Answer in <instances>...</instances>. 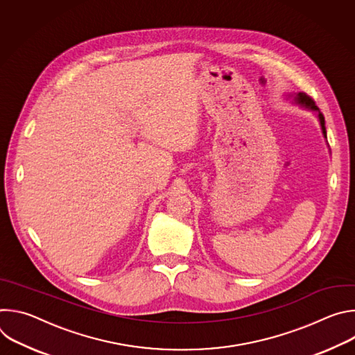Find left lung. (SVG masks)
<instances>
[{"label": "left lung", "mask_w": 355, "mask_h": 355, "mask_svg": "<svg viewBox=\"0 0 355 355\" xmlns=\"http://www.w3.org/2000/svg\"><path fill=\"white\" fill-rule=\"evenodd\" d=\"M285 98L292 101L293 104H296L297 107L303 108V110H308L316 114L319 122H320V128H322V133L324 136V139H327V133H326V126H324V116L320 112V110L316 107V104L313 103V99L311 96H308L305 92H288L285 94Z\"/></svg>", "instance_id": "obj_1"}]
</instances>
